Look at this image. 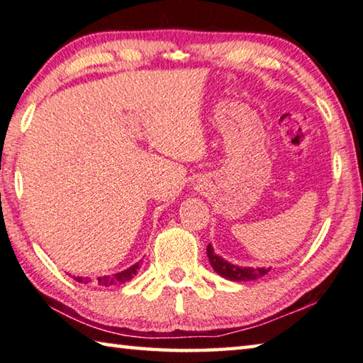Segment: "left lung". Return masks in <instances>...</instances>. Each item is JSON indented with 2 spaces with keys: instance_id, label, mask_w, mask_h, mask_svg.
Instances as JSON below:
<instances>
[{
  "instance_id": "obj_1",
  "label": "left lung",
  "mask_w": 363,
  "mask_h": 363,
  "mask_svg": "<svg viewBox=\"0 0 363 363\" xmlns=\"http://www.w3.org/2000/svg\"><path fill=\"white\" fill-rule=\"evenodd\" d=\"M208 252V259L211 267L214 268V272L217 274H220L222 278L230 279V281H236V282H246V281H255L265 276L272 268H252V267H238L233 265V263L227 262L225 259L217 255L214 252V249L211 245L206 247Z\"/></svg>"
}]
</instances>
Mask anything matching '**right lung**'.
I'll list each match as a JSON object with an SVG mask.
<instances>
[{
  "label": "right lung",
  "mask_w": 363,
  "mask_h": 363,
  "mask_svg": "<svg viewBox=\"0 0 363 363\" xmlns=\"http://www.w3.org/2000/svg\"><path fill=\"white\" fill-rule=\"evenodd\" d=\"M138 269H140V263H135V265H131L130 268L123 269V272H121V273H116L111 276H100V278H96V282H98V286H103V287L125 284V282H128L131 278H135ZM74 279L77 282H81V284H87V282H90V278H84V276H74Z\"/></svg>",
  "instance_id": "add662e5"
}]
</instances>
